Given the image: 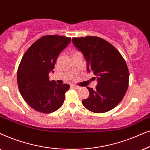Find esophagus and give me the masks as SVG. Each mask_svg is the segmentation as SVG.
<instances>
[{
  "instance_id": "1",
  "label": "esophagus",
  "mask_w": 150,
  "mask_h": 150,
  "mask_svg": "<svg viewBox=\"0 0 150 150\" xmlns=\"http://www.w3.org/2000/svg\"><path fill=\"white\" fill-rule=\"evenodd\" d=\"M72 87L74 88H75V89H79V88H80V87L78 86H76V85H72Z\"/></svg>"
}]
</instances>
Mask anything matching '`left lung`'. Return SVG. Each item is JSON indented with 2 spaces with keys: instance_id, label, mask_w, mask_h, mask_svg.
Segmentation results:
<instances>
[{
  "instance_id": "1",
  "label": "left lung",
  "mask_w": 150,
  "mask_h": 150,
  "mask_svg": "<svg viewBox=\"0 0 150 150\" xmlns=\"http://www.w3.org/2000/svg\"><path fill=\"white\" fill-rule=\"evenodd\" d=\"M72 42L81 51L88 72L97 76L95 89L87 87L90 95L82 100L86 108L103 113L115 108L122 100L129 84L127 64L118 50L101 38H73Z\"/></svg>"
}]
</instances>
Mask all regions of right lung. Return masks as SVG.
<instances>
[{
  "label": "right lung",
  "mask_w": 150,
  "mask_h": 150,
  "mask_svg": "<svg viewBox=\"0 0 150 150\" xmlns=\"http://www.w3.org/2000/svg\"><path fill=\"white\" fill-rule=\"evenodd\" d=\"M71 38L45 35L25 52L17 71L18 86L22 97L35 110L49 114L63 105L70 85L49 80L59 53L71 42Z\"/></svg>",
  "instance_id": "right-lung-1"
}]
</instances>
